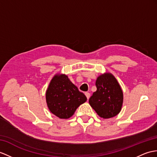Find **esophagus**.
I'll return each instance as SVG.
<instances>
[{
  "label": "esophagus",
  "instance_id": "34e87169",
  "mask_svg": "<svg viewBox=\"0 0 157 157\" xmlns=\"http://www.w3.org/2000/svg\"><path fill=\"white\" fill-rule=\"evenodd\" d=\"M85 96L86 97L87 100H89V98H90V93H87V92H86V93H85Z\"/></svg>",
  "mask_w": 157,
  "mask_h": 157
}]
</instances>
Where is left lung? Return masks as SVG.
I'll use <instances>...</instances> for the list:
<instances>
[{"label":"left lung","instance_id":"left-lung-1","mask_svg":"<svg viewBox=\"0 0 157 157\" xmlns=\"http://www.w3.org/2000/svg\"><path fill=\"white\" fill-rule=\"evenodd\" d=\"M97 91L89 98V104L99 117L112 118L120 113L123 102V94L117 79L110 73L97 78Z\"/></svg>","mask_w":157,"mask_h":157}]
</instances>
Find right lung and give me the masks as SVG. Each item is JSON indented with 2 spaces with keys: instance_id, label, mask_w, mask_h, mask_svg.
<instances>
[{
  "instance_id": "1",
  "label": "right lung",
  "mask_w": 157,
  "mask_h": 157,
  "mask_svg": "<svg viewBox=\"0 0 157 157\" xmlns=\"http://www.w3.org/2000/svg\"><path fill=\"white\" fill-rule=\"evenodd\" d=\"M46 100L52 114L60 118H68L80 105L86 102V97L67 75H56L50 82Z\"/></svg>"
}]
</instances>
